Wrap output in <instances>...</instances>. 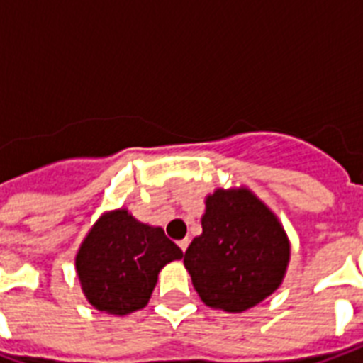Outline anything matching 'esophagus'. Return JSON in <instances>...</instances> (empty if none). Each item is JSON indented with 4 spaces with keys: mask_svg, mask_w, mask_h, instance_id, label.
I'll return each instance as SVG.
<instances>
[{
    "mask_svg": "<svg viewBox=\"0 0 363 363\" xmlns=\"http://www.w3.org/2000/svg\"><path fill=\"white\" fill-rule=\"evenodd\" d=\"M188 245H190V239H182V241H179V247H181V250L182 252H186V248H188Z\"/></svg>",
    "mask_w": 363,
    "mask_h": 363,
    "instance_id": "34e87169",
    "label": "esophagus"
}]
</instances>
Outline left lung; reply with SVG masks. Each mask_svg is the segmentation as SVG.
<instances>
[{"instance_id":"1","label":"left lung","mask_w":363,"mask_h":363,"mask_svg":"<svg viewBox=\"0 0 363 363\" xmlns=\"http://www.w3.org/2000/svg\"><path fill=\"white\" fill-rule=\"evenodd\" d=\"M201 228L184 252V267L205 305L242 313L281 286L290 241L248 188H218L207 196Z\"/></svg>"}]
</instances>
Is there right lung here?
<instances>
[{"label": "right lung", "mask_w": 363, "mask_h": 363, "mask_svg": "<svg viewBox=\"0 0 363 363\" xmlns=\"http://www.w3.org/2000/svg\"><path fill=\"white\" fill-rule=\"evenodd\" d=\"M181 258L182 250L162 228L118 209L94 224L77 252L75 267L88 301L98 311L124 316L148 303L162 267Z\"/></svg>", "instance_id": "right-lung-1"}]
</instances>
